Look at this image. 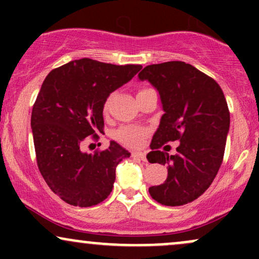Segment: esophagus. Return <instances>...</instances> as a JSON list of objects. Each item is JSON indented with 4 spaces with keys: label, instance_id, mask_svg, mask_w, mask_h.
<instances>
[{
    "label": "esophagus",
    "instance_id": "esophagus-1",
    "mask_svg": "<svg viewBox=\"0 0 259 259\" xmlns=\"http://www.w3.org/2000/svg\"><path fill=\"white\" fill-rule=\"evenodd\" d=\"M132 156L134 157V158H138V159H141V160L146 159V154H145L144 152H140V151H135V152H133Z\"/></svg>",
    "mask_w": 259,
    "mask_h": 259
}]
</instances>
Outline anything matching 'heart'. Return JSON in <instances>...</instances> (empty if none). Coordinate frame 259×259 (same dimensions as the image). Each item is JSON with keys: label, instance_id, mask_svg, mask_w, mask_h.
Here are the masks:
<instances>
[{"label": "heart", "instance_id": "1", "mask_svg": "<svg viewBox=\"0 0 259 259\" xmlns=\"http://www.w3.org/2000/svg\"><path fill=\"white\" fill-rule=\"evenodd\" d=\"M144 90H146V89H140L138 94L140 92H142ZM111 101H112V97L109 96L108 99L106 100L105 105H103V112L107 113L109 109V106H111ZM145 134H146V130L144 129V127H138V126H123L121 129H119L115 134V136H117V139L119 140L120 142H123V144L125 145H129V146H135V145H138L140 141H141L142 138L145 136Z\"/></svg>", "mask_w": 259, "mask_h": 259}]
</instances>
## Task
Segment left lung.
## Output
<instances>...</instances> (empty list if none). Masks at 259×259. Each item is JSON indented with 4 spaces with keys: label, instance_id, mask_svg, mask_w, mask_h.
Returning a JSON list of instances; mask_svg holds the SVG:
<instances>
[{
    "label": "left lung",
    "instance_id": "obj_1",
    "mask_svg": "<svg viewBox=\"0 0 259 259\" xmlns=\"http://www.w3.org/2000/svg\"><path fill=\"white\" fill-rule=\"evenodd\" d=\"M139 79L158 90L164 111L147 159L167 164L168 177L148 192L164 206L190 203L210 186L222 165L230 126L227 100L214 79L185 62L147 65ZM170 141H181L174 156L159 150Z\"/></svg>",
    "mask_w": 259,
    "mask_h": 259
}]
</instances>
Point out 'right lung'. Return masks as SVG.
<instances>
[{
    "label": "right lung",
    "mask_w": 259,
    "mask_h": 259,
    "mask_svg": "<svg viewBox=\"0 0 259 259\" xmlns=\"http://www.w3.org/2000/svg\"><path fill=\"white\" fill-rule=\"evenodd\" d=\"M141 68L81 58L44 80L31 112L36 162L50 189L67 203L91 207L111 194L117 165L130 153L115 141L94 153L81 152V145L89 136L99 140L107 97Z\"/></svg>",
    "instance_id": "obj_1"
}]
</instances>
